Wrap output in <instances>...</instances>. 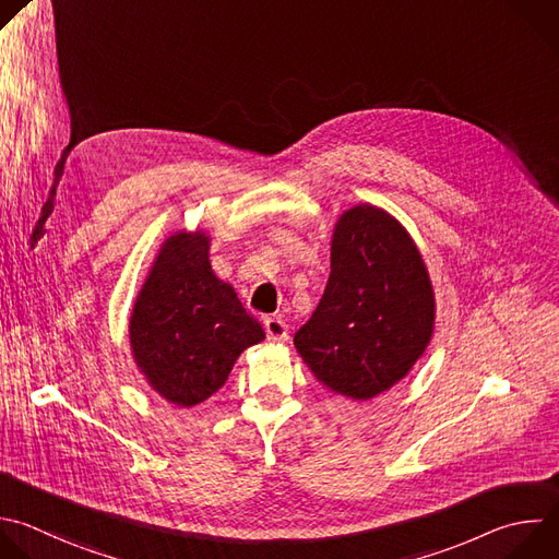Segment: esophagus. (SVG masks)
Returning <instances> with one entry per match:
<instances>
[{"label":"esophagus","instance_id":"esophagus-1","mask_svg":"<svg viewBox=\"0 0 559 559\" xmlns=\"http://www.w3.org/2000/svg\"><path fill=\"white\" fill-rule=\"evenodd\" d=\"M263 326H265V333H267L270 340H276V342H285L287 340V324L278 316L265 318Z\"/></svg>","mask_w":559,"mask_h":559}]
</instances>
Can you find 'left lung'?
Returning a JSON list of instances; mask_svg holds the SVG:
<instances>
[{
  "instance_id": "left-lung-1",
  "label": "left lung",
  "mask_w": 559,
  "mask_h": 559,
  "mask_svg": "<svg viewBox=\"0 0 559 559\" xmlns=\"http://www.w3.org/2000/svg\"><path fill=\"white\" fill-rule=\"evenodd\" d=\"M435 329V294L408 233L376 206L333 230L331 274L294 344L326 389L366 402L408 376Z\"/></svg>"
}]
</instances>
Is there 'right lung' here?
<instances>
[{"mask_svg":"<svg viewBox=\"0 0 559 559\" xmlns=\"http://www.w3.org/2000/svg\"><path fill=\"white\" fill-rule=\"evenodd\" d=\"M129 333L151 389L181 408L217 393L237 357L265 337L235 289L215 276L204 233L166 239L135 298Z\"/></svg>","mask_w":559,"mask_h":559,"instance_id":"right-lung-1","label":"right lung"}]
</instances>
